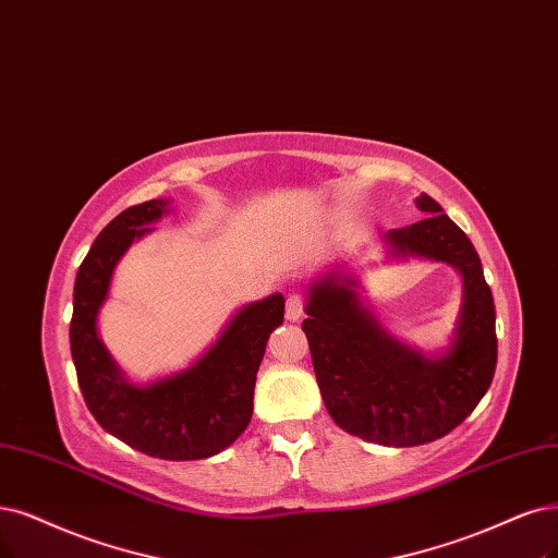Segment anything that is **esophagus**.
<instances>
[{"label":"esophagus","instance_id":"34e87169","mask_svg":"<svg viewBox=\"0 0 558 558\" xmlns=\"http://www.w3.org/2000/svg\"><path fill=\"white\" fill-rule=\"evenodd\" d=\"M303 307H305V299L299 296V294H292L290 299H287V307H284V315L290 322H296L301 319L303 315Z\"/></svg>","mask_w":558,"mask_h":558}]
</instances>
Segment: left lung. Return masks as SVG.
<instances>
[{
    "instance_id": "left-lung-1",
    "label": "left lung",
    "mask_w": 558,
    "mask_h": 558,
    "mask_svg": "<svg viewBox=\"0 0 558 558\" xmlns=\"http://www.w3.org/2000/svg\"><path fill=\"white\" fill-rule=\"evenodd\" d=\"M416 204L427 216L386 241L398 255L462 271L464 305L446 356L425 359L381 333L349 278L317 282L303 319L328 414L349 435L396 448L446 437L478 407L497 369V313L476 247L435 199L421 195Z\"/></svg>"
}]
</instances>
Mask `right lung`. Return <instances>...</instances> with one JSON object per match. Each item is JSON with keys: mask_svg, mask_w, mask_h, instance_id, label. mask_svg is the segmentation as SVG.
Returning a JSON list of instances; mask_svg holds the SVG:
<instances>
[{"mask_svg": "<svg viewBox=\"0 0 558 558\" xmlns=\"http://www.w3.org/2000/svg\"><path fill=\"white\" fill-rule=\"evenodd\" d=\"M168 202L149 199L121 211L98 234L77 268L71 317V354L77 384L102 429L144 456L204 460L225 450L253 418L257 369L284 299L274 294L245 305L218 342L193 367L147 388L126 384L96 333V317L119 257L151 232Z\"/></svg>", "mask_w": 558, "mask_h": 558, "instance_id": "obj_1", "label": "right lung"}]
</instances>
